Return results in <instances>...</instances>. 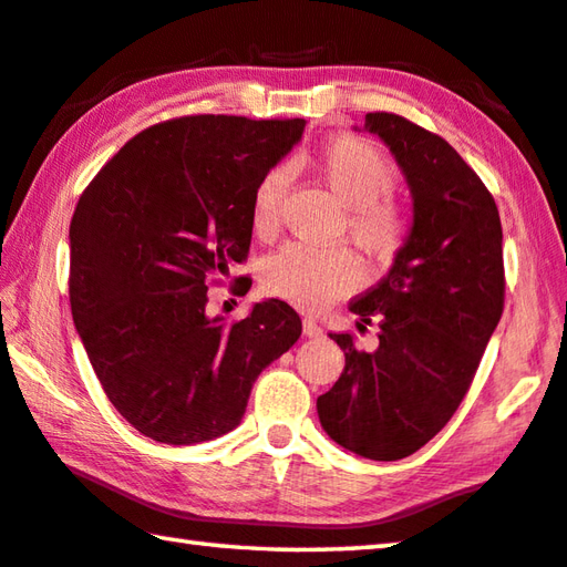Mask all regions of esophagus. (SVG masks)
Listing matches in <instances>:
<instances>
[{
  "instance_id": "obj_1",
  "label": "esophagus",
  "mask_w": 567,
  "mask_h": 567,
  "mask_svg": "<svg viewBox=\"0 0 567 567\" xmlns=\"http://www.w3.org/2000/svg\"><path fill=\"white\" fill-rule=\"evenodd\" d=\"M303 336H309V339H319V336H323V329L313 319H303Z\"/></svg>"
}]
</instances>
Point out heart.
<instances>
[{
    "instance_id": "heart-1",
    "label": "heart",
    "mask_w": 567,
    "mask_h": 567,
    "mask_svg": "<svg viewBox=\"0 0 567 567\" xmlns=\"http://www.w3.org/2000/svg\"><path fill=\"white\" fill-rule=\"evenodd\" d=\"M326 186L349 208L346 231L375 261H391L409 236V218L389 194L399 184V172L379 146L361 136H339L321 146L316 156ZM289 168L276 166L258 182L251 202V224L258 236L276 231L278 206ZM363 281L361 266L346 248H311L289 244L264 264L261 286L268 296L301 311H323Z\"/></svg>"
}]
</instances>
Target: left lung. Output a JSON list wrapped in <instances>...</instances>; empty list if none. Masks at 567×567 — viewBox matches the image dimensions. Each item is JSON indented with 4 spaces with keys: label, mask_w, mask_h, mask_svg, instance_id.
I'll use <instances>...</instances> for the list:
<instances>
[{
    "label": "left lung",
    "mask_w": 567,
    "mask_h": 567,
    "mask_svg": "<svg viewBox=\"0 0 567 567\" xmlns=\"http://www.w3.org/2000/svg\"><path fill=\"white\" fill-rule=\"evenodd\" d=\"M363 132L399 164L411 226L389 274L351 303L359 331L379 323V349L331 333L346 365L316 409L343 449L399 461L429 443L471 389L503 313V228L491 192L445 138L385 112L365 114Z\"/></svg>",
    "instance_id": "obj_1"
}]
</instances>
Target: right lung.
<instances>
[{"label":"right lung","instance_id":"obj_1","mask_svg":"<svg viewBox=\"0 0 567 567\" xmlns=\"http://www.w3.org/2000/svg\"><path fill=\"white\" fill-rule=\"evenodd\" d=\"M303 118L202 114L156 124L96 174L69 226V301L114 409L146 435L194 445L234 431L268 363L301 336L289 303L206 316L208 281L244 261L261 178Z\"/></svg>","mask_w":567,"mask_h":567}]
</instances>
